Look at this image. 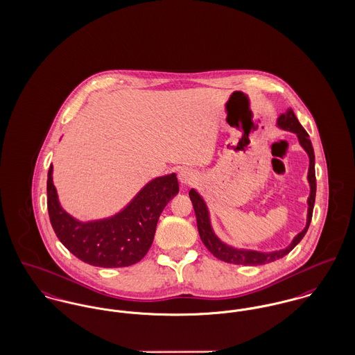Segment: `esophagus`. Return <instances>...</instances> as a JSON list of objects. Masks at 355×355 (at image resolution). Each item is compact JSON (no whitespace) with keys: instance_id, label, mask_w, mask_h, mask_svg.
<instances>
[{"instance_id":"1","label":"esophagus","mask_w":355,"mask_h":355,"mask_svg":"<svg viewBox=\"0 0 355 355\" xmlns=\"http://www.w3.org/2000/svg\"><path fill=\"white\" fill-rule=\"evenodd\" d=\"M178 180L182 185H191L197 180V173L193 168H181L178 173Z\"/></svg>"}]
</instances>
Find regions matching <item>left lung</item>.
I'll return each instance as SVG.
<instances>
[{
  "label": "left lung",
  "instance_id": "left-lung-1",
  "mask_svg": "<svg viewBox=\"0 0 355 355\" xmlns=\"http://www.w3.org/2000/svg\"><path fill=\"white\" fill-rule=\"evenodd\" d=\"M277 127L281 128V130L296 134L301 147L304 148V151L306 153V155L309 158V167H308V175H306V180H308V184H309V196H308V200H306L308 209H306L305 227L302 228L301 232H299L292 239L289 245H286L285 248H281V250H274V251H266L265 252V251H258V250L234 247V245L223 242L215 234L214 227H212V221H211L209 209H208V205H207L205 200L196 189H191L189 197H191L196 218H197V228H198L200 238H201V241H202L205 247L220 261L234 263V265H245V266H258V265H265V263L273 262V261H277V259L285 257L286 254H289L296 245L300 243L301 239L304 238V235L308 231V227H309L311 218H312V212H313L315 197H316V175H315L313 147H312V143L309 140V135L302 128L300 121L297 120V117H296V114H295L292 108H289L277 119Z\"/></svg>",
  "mask_w": 355,
  "mask_h": 355
}]
</instances>
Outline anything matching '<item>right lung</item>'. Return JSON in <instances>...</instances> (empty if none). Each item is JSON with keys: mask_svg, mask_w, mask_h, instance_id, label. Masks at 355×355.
I'll use <instances>...</instances> for the list:
<instances>
[{"mask_svg": "<svg viewBox=\"0 0 355 355\" xmlns=\"http://www.w3.org/2000/svg\"><path fill=\"white\" fill-rule=\"evenodd\" d=\"M53 173L51 164L47 174V208L55 234L71 254L98 268H125L143 259L153 245L164 207L180 191L175 173L157 177L114 215L80 220L60 205Z\"/></svg>", "mask_w": 355, "mask_h": 355, "instance_id": "add662e5", "label": "right lung"}]
</instances>
